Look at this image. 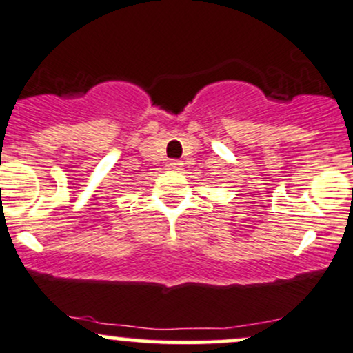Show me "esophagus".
Returning <instances> with one entry per match:
<instances>
[{
	"label": "esophagus",
	"instance_id": "1",
	"mask_svg": "<svg viewBox=\"0 0 353 353\" xmlns=\"http://www.w3.org/2000/svg\"><path fill=\"white\" fill-rule=\"evenodd\" d=\"M167 168L170 172H180V170H183V163L180 160H170Z\"/></svg>",
	"mask_w": 353,
	"mask_h": 353
}]
</instances>
